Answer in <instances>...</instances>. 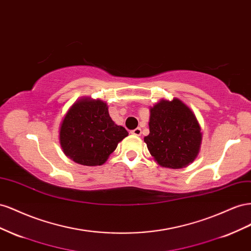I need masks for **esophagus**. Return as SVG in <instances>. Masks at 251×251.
<instances>
[{"label":"esophagus","instance_id":"esophagus-1","mask_svg":"<svg viewBox=\"0 0 251 251\" xmlns=\"http://www.w3.org/2000/svg\"><path fill=\"white\" fill-rule=\"evenodd\" d=\"M141 133H142L141 128H135V129L131 130V134H133V135H137V137H139V135H141Z\"/></svg>","mask_w":251,"mask_h":251}]
</instances>
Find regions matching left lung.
Instances as JSON below:
<instances>
[{
    "label": "left lung",
    "mask_w": 251,
    "mask_h": 251,
    "mask_svg": "<svg viewBox=\"0 0 251 251\" xmlns=\"http://www.w3.org/2000/svg\"><path fill=\"white\" fill-rule=\"evenodd\" d=\"M149 111V134L144 142L150 154L162 167H187L197 159L202 144L196 114L176 98L162 99Z\"/></svg>",
    "instance_id": "obj_1"
}]
</instances>
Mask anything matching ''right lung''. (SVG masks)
Here are the masks:
<instances>
[{"label":"right lung","mask_w":251,"mask_h":251,"mask_svg":"<svg viewBox=\"0 0 251 251\" xmlns=\"http://www.w3.org/2000/svg\"><path fill=\"white\" fill-rule=\"evenodd\" d=\"M59 134L67 157L84 166H100L128 132L111 120L106 102L83 97L65 113Z\"/></svg>","instance_id":"right-lung-1"}]
</instances>
